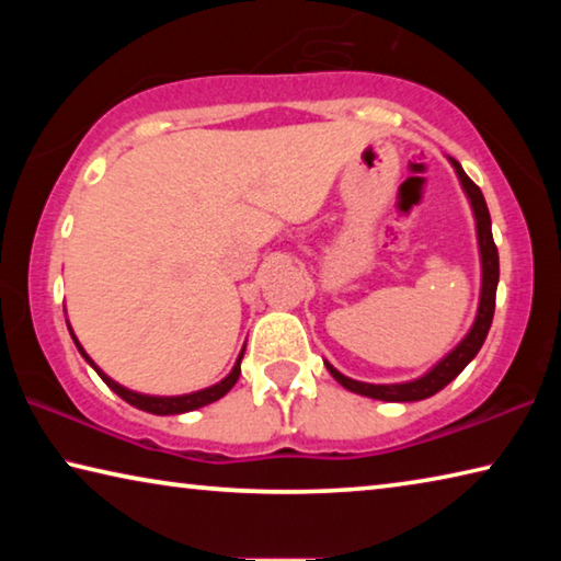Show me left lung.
<instances>
[{
	"mask_svg": "<svg viewBox=\"0 0 561 561\" xmlns=\"http://www.w3.org/2000/svg\"><path fill=\"white\" fill-rule=\"evenodd\" d=\"M450 160V165L455 168V175H458L462 193L468 197V203L472 207L474 215V232H478V247H480V267H482V284H480V304H478V314H474V321L468 334L462 336V341L453 351H448L438 364L428 368L423 376L413 378V381H403V383H364V381H354V378L344 376L336 371L334 366L324 360L329 374L336 378V381L346 388L351 393L366 396V398H376V401H388V403H411V401H423V398H431L438 391H443L455 376H458L470 360L478 356L480 346L485 344L488 331L492 324V314H495V294H497V282H500V257H497V247L495 240H492V222H490V210L485 205V197H482L480 187L472 183V180L465 175L462 165L458 160Z\"/></svg>",
	"mask_w": 561,
	"mask_h": 561,
	"instance_id": "1",
	"label": "left lung"
}]
</instances>
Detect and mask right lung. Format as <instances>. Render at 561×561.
Returning a JSON list of instances; mask_svg holds the SVG:
<instances>
[{
    "label": "right lung",
    "instance_id": "right-lung-1",
    "mask_svg": "<svg viewBox=\"0 0 561 561\" xmlns=\"http://www.w3.org/2000/svg\"><path fill=\"white\" fill-rule=\"evenodd\" d=\"M69 324V321H66ZM69 331H71V324H69ZM71 339L76 348H79V354L87 358V364L93 368L101 376V381L106 383L113 393H118L123 401L130 403L133 408H140V411L146 413H153V415H178V413H187V411H197V408H203L207 403H215L220 401V398L230 391V388L237 383V378H240V364H242V356H244V348L240 351V356H237L232 371L227 374L220 383L215 386H207L203 388V391H193V393H183V396H148V393H138V391H130V388L121 386L113 381L111 376H106L101 371V368L93 364V358L83 351V346L79 344V339H76V334L71 331Z\"/></svg>",
    "mask_w": 561,
    "mask_h": 561
}]
</instances>
